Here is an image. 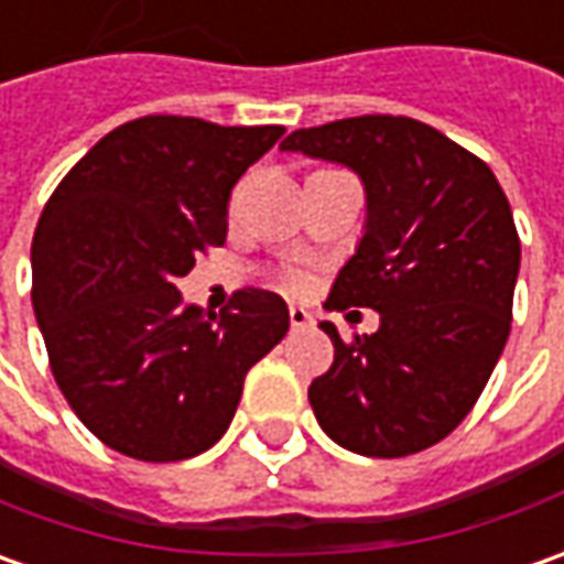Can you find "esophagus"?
Wrapping results in <instances>:
<instances>
[{"label":"esophagus","mask_w":564,"mask_h":564,"mask_svg":"<svg viewBox=\"0 0 564 564\" xmlns=\"http://www.w3.org/2000/svg\"><path fill=\"white\" fill-rule=\"evenodd\" d=\"M289 319H291V328H294V332L313 326V316H310V310L297 307V304H291L289 307Z\"/></svg>","instance_id":"1"}]
</instances>
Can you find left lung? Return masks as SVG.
Returning <instances> with one entry per match:
<instances>
[{"instance_id": "obj_1", "label": "left lung", "mask_w": 564, "mask_h": 564, "mask_svg": "<svg viewBox=\"0 0 564 564\" xmlns=\"http://www.w3.org/2000/svg\"><path fill=\"white\" fill-rule=\"evenodd\" d=\"M289 154L357 173L362 238L326 307H372L379 328L341 341L310 384L323 432L350 453L397 459L444 441L500 360L521 245L485 161L413 117L366 115L291 132Z\"/></svg>"}]
</instances>
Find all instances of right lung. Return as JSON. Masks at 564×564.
<instances>
[{
    "label": "right lung",
    "instance_id": "right-lung-1",
    "mask_svg": "<svg viewBox=\"0 0 564 564\" xmlns=\"http://www.w3.org/2000/svg\"><path fill=\"white\" fill-rule=\"evenodd\" d=\"M285 127L139 117L98 139L45 204L33 313L79 422L123 456L176 463L220 441L248 369L289 332L273 291L204 313L176 282L226 241L232 188Z\"/></svg>",
    "mask_w": 564,
    "mask_h": 564
}]
</instances>
